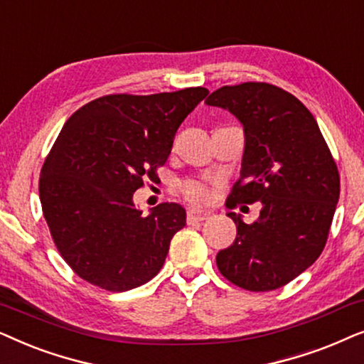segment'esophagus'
<instances>
[{"instance_id":"obj_1","label":"esophagus","mask_w":364,"mask_h":364,"mask_svg":"<svg viewBox=\"0 0 364 364\" xmlns=\"http://www.w3.org/2000/svg\"><path fill=\"white\" fill-rule=\"evenodd\" d=\"M205 220H206V215H203V213H193V211H190L186 215L188 225H195V223H201V221H205Z\"/></svg>"}]
</instances>
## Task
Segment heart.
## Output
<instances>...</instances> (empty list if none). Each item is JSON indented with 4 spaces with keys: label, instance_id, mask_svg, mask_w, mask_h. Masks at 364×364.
<instances>
[{
    "label": "heart",
    "instance_id": "obj_1",
    "mask_svg": "<svg viewBox=\"0 0 364 364\" xmlns=\"http://www.w3.org/2000/svg\"><path fill=\"white\" fill-rule=\"evenodd\" d=\"M181 195L185 196L186 201L193 203V205H203L210 200L211 191L208 185L203 181H198V179H186L181 185Z\"/></svg>",
    "mask_w": 364,
    "mask_h": 364
}]
</instances>
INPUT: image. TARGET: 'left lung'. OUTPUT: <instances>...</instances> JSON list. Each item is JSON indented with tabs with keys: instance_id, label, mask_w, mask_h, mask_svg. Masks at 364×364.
I'll use <instances>...</instances> for the list:
<instances>
[{
	"instance_id": "obj_1",
	"label": "left lung",
	"mask_w": 364,
	"mask_h": 364,
	"mask_svg": "<svg viewBox=\"0 0 364 364\" xmlns=\"http://www.w3.org/2000/svg\"><path fill=\"white\" fill-rule=\"evenodd\" d=\"M206 105L228 109L245 128L241 178L228 208L263 203L251 225L228 213L236 240L218 253V269L248 291L278 289L324 250L340 200L338 166L314 116L278 86L258 81L223 86Z\"/></svg>"
}]
</instances>
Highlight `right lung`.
Returning <instances> with one entry per match:
<instances>
[{
  "label": "right lung",
  "instance_id": "add662e5",
  "mask_svg": "<svg viewBox=\"0 0 364 364\" xmlns=\"http://www.w3.org/2000/svg\"><path fill=\"white\" fill-rule=\"evenodd\" d=\"M206 95L201 86L106 95L63 126L41 168L40 200L61 258L81 279L121 293L159 273L186 213L161 203L143 216L133 193L156 183L176 129Z\"/></svg>",
  "mask_w": 364,
  "mask_h": 364
}]
</instances>
